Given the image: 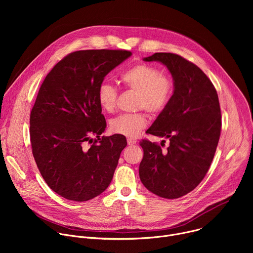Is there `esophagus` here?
Listing matches in <instances>:
<instances>
[{
  "label": "esophagus",
  "mask_w": 253,
  "mask_h": 253,
  "mask_svg": "<svg viewBox=\"0 0 253 253\" xmlns=\"http://www.w3.org/2000/svg\"><path fill=\"white\" fill-rule=\"evenodd\" d=\"M127 143H128V145H134V144L137 143V140L134 138H128Z\"/></svg>",
  "instance_id": "obj_1"
}]
</instances>
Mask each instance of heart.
Instances as JSON below:
<instances>
[{"label": "heart", "instance_id": "obj_1", "mask_svg": "<svg viewBox=\"0 0 253 253\" xmlns=\"http://www.w3.org/2000/svg\"><path fill=\"white\" fill-rule=\"evenodd\" d=\"M119 80L124 87L138 93L137 106L152 114H159L165 109L173 93L172 81L162 75L159 69L148 64L141 63L127 69L120 74ZM96 98L101 109L111 113L116 106L117 90L103 82L97 89ZM146 126L147 118L142 112L122 114L110 121L113 133L127 137L137 136Z\"/></svg>", "mask_w": 253, "mask_h": 253}]
</instances>
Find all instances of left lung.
<instances>
[{
  "instance_id": "obj_1",
  "label": "left lung",
  "mask_w": 253,
  "mask_h": 253,
  "mask_svg": "<svg viewBox=\"0 0 253 253\" xmlns=\"http://www.w3.org/2000/svg\"><path fill=\"white\" fill-rule=\"evenodd\" d=\"M144 61L167 67L174 91L148 134L164 137L169 146L142 140L144 155L139 165L141 182L152 193L175 199L192 191L206 175L220 137L218 95L203 71L181 56L155 53ZM165 140H162L161 146Z\"/></svg>"
}]
</instances>
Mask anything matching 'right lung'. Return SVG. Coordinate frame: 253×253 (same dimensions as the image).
<instances>
[{
	"mask_svg": "<svg viewBox=\"0 0 253 253\" xmlns=\"http://www.w3.org/2000/svg\"><path fill=\"white\" fill-rule=\"evenodd\" d=\"M131 55L126 50L73 52L41 85L30 115L32 152L48 186L66 199L90 200L112 181L127 141L120 134L100 138L106 120L96 93L105 76Z\"/></svg>",
	"mask_w": 253,
	"mask_h": 253,
	"instance_id": "right-lung-1",
	"label": "right lung"
}]
</instances>
